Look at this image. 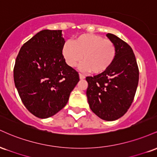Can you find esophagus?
I'll return each mask as SVG.
<instances>
[{"mask_svg":"<svg viewBox=\"0 0 157 157\" xmlns=\"http://www.w3.org/2000/svg\"><path fill=\"white\" fill-rule=\"evenodd\" d=\"M79 77H80V80H83V79H85V76H84V75H81V74H80V75H79Z\"/></svg>","mask_w":157,"mask_h":157,"instance_id":"1","label":"esophagus"}]
</instances>
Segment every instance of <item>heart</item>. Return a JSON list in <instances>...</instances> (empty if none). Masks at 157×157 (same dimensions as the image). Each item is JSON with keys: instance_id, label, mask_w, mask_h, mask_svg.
I'll use <instances>...</instances> for the list:
<instances>
[{"instance_id": "heart-1", "label": "heart", "mask_w": 157, "mask_h": 157, "mask_svg": "<svg viewBox=\"0 0 157 157\" xmlns=\"http://www.w3.org/2000/svg\"><path fill=\"white\" fill-rule=\"evenodd\" d=\"M116 46L109 39L94 34H83L63 45L62 55L66 64L74 68L80 61V69L100 74L109 68L116 57Z\"/></svg>"}]
</instances>
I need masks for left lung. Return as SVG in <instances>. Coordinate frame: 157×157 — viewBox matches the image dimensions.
<instances>
[{
  "mask_svg": "<svg viewBox=\"0 0 157 157\" xmlns=\"http://www.w3.org/2000/svg\"><path fill=\"white\" fill-rule=\"evenodd\" d=\"M106 36L116 46V57L105 71L86 77V96L90 109L97 116L113 121L127 112L134 100L139 69L131 46L113 34Z\"/></svg>",
  "mask_w": 157,
  "mask_h": 157,
  "instance_id": "1",
  "label": "left lung"
}]
</instances>
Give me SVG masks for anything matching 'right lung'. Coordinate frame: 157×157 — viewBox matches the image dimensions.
I'll list each match as a JSON object with an SVG mask.
<instances>
[{"label": "right lung", "instance_id": "add662e5", "mask_svg": "<svg viewBox=\"0 0 157 157\" xmlns=\"http://www.w3.org/2000/svg\"><path fill=\"white\" fill-rule=\"evenodd\" d=\"M64 43L62 30H42L23 45L16 58L15 87L25 107L38 118L60 111L80 80L63 57Z\"/></svg>", "mask_w": 157, "mask_h": 157}]
</instances>
